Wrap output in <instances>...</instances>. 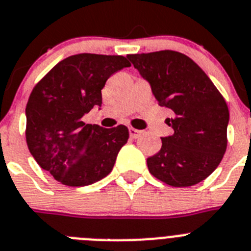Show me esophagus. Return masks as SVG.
<instances>
[{"mask_svg":"<svg viewBox=\"0 0 251 251\" xmlns=\"http://www.w3.org/2000/svg\"><path fill=\"white\" fill-rule=\"evenodd\" d=\"M128 134H130V138L138 139V138H140L141 134H143V131H140V130H138V128L130 127L128 128Z\"/></svg>","mask_w":251,"mask_h":251,"instance_id":"1","label":"esophagus"}]
</instances>
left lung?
<instances>
[{
  "label": "left lung",
  "instance_id": "1",
  "mask_svg": "<svg viewBox=\"0 0 251 251\" xmlns=\"http://www.w3.org/2000/svg\"><path fill=\"white\" fill-rule=\"evenodd\" d=\"M128 60L148 80L160 106L171 108L165 120L173 135L148 158L149 172L172 187H191L206 179L227 147L228 108L207 74L191 58L173 50L130 54Z\"/></svg>",
  "mask_w": 251,
  "mask_h": 251
}]
</instances>
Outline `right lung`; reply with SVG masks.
<instances>
[{
    "mask_svg": "<svg viewBox=\"0 0 251 251\" xmlns=\"http://www.w3.org/2000/svg\"><path fill=\"white\" fill-rule=\"evenodd\" d=\"M130 67L125 56L75 54L32 89L26 104V143L44 171L69 187L89 186L112 171L127 143L126 126L104 128L82 117L102 104L106 80Z\"/></svg>",
    "mask_w": 251,
    "mask_h": 251,
    "instance_id": "obj_1",
    "label": "right lung"
}]
</instances>
